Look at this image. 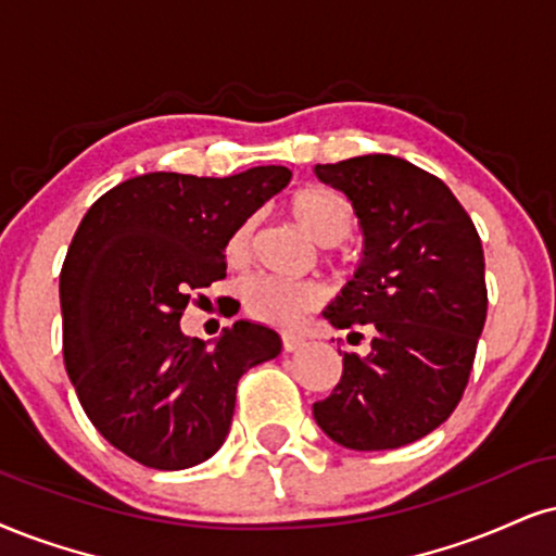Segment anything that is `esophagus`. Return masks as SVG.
Returning a JSON list of instances; mask_svg holds the SVG:
<instances>
[{
	"instance_id": "34e87169",
	"label": "esophagus",
	"mask_w": 556,
	"mask_h": 556,
	"mask_svg": "<svg viewBox=\"0 0 556 556\" xmlns=\"http://www.w3.org/2000/svg\"><path fill=\"white\" fill-rule=\"evenodd\" d=\"M304 345H306V340L301 338V334L283 332V351H286V353H299Z\"/></svg>"
}]
</instances>
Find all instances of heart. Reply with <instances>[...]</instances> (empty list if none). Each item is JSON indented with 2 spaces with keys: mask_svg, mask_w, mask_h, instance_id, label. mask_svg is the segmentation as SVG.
I'll list each match as a JSON object with an SVG mask.
<instances>
[{
  "mask_svg": "<svg viewBox=\"0 0 556 556\" xmlns=\"http://www.w3.org/2000/svg\"><path fill=\"white\" fill-rule=\"evenodd\" d=\"M289 211L296 218L301 229L321 247L340 244L353 231L355 211L348 198L334 193L321 185L301 188L289 198ZM252 224L244 222L231 231L226 242V260L229 263H244L250 252ZM244 309L265 325L291 327L306 312L317 309L321 301V289L314 280L278 278V276H255L242 286Z\"/></svg>",
  "mask_w": 556,
  "mask_h": 556,
  "instance_id": "1",
  "label": "heart"
}]
</instances>
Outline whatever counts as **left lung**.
Listing matches in <instances>:
<instances>
[{
    "label": "left lung",
    "mask_w": 556,
    "mask_h": 556,
    "mask_svg": "<svg viewBox=\"0 0 556 556\" xmlns=\"http://www.w3.org/2000/svg\"><path fill=\"white\" fill-rule=\"evenodd\" d=\"M314 173L348 195L363 229L358 270L321 314L338 330L374 332L366 358L342 353L314 420L345 448H400L448 420L467 389L488 319L482 242L448 185L400 156Z\"/></svg>",
    "instance_id": "8db88e82"
}]
</instances>
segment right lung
<instances>
[{
    "mask_svg": "<svg viewBox=\"0 0 556 556\" xmlns=\"http://www.w3.org/2000/svg\"><path fill=\"white\" fill-rule=\"evenodd\" d=\"M291 180L286 167L231 177L149 173L89 205L61 267L64 363L98 433L149 469L222 448L237 383L276 358V330L239 319L214 345L185 338L190 293L226 276V242Z\"/></svg>",
    "mask_w": 556,
    "mask_h": 556,
    "instance_id": "right-lung-1",
    "label": "right lung"
}]
</instances>
